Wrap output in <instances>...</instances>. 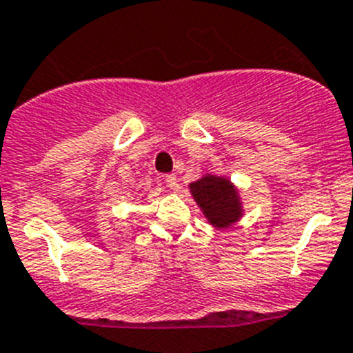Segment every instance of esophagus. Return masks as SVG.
<instances>
[{
    "mask_svg": "<svg viewBox=\"0 0 353 353\" xmlns=\"http://www.w3.org/2000/svg\"><path fill=\"white\" fill-rule=\"evenodd\" d=\"M164 182H166V185L173 190L179 185V183H176V174H166V176H164Z\"/></svg>",
    "mask_w": 353,
    "mask_h": 353,
    "instance_id": "34e87169",
    "label": "esophagus"
}]
</instances>
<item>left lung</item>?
I'll return each instance as SVG.
<instances>
[{
    "label": "left lung",
    "mask_w": 353,
    "mask_h": 353,
    "mask_svg": "<svg viewBox=\"0 0 353 353\" xmlns=\"http://www.w3.org/2000/svg\"><path fill=\"white\" fill-rule=\"evenodd\" d=\"M189 189L213 228H229L243 215L240 194L231 180L206 173L203 179L190 183Z\"/></svg>",
    "instance_id": "1"
}]
</instances>
